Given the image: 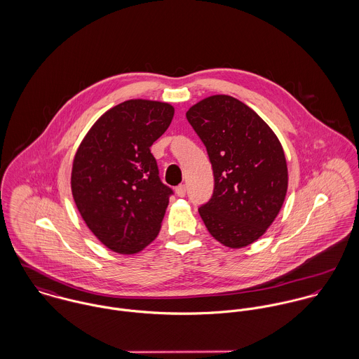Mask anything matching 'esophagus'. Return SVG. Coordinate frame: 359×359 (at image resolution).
I'll return each instance as SVG.
<instances>
[{
	"label": "esophagus",
	"instance_id": "1",
	"mask_svg": "<svg viewBox=\"0 0 359 359\" xmlns=\"http://www.w3.org/2000/svg\"><path fill=\"white\" fill-rule=\"evenodd\" d=\"M175 194L178 198H184L185 194H187V187L185 185H180L175 188Z\"/></svg>",
	"mask_w": 359,
	"mask_h": 359
}]
</instances>
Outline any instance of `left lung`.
I'll return each mask as SVG.
<instances>
[{
    "label": "left lung",
    "mask_w": 359,
    "mask_h": 359,
    "mask_svg": "<svg viewBox=\"0 0 359 359\" xmlns=\"http://www.w3.org/2000/svg\"><path fill=\"white\" fill-rule=\"evenodd\" d=\"M187 118L205 144L214 192L199 214L210 235L229 249L259 239L278 217L287 192V163L272 128L246 103L211 95Z\"/></svg>",
    "instance_id": "8db88e82"
}]
</instances>
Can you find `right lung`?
I'll return each instance as SVG.
<instances>
[{"label": "right lung", "mask_w": 359, "mask_h": 359, "mask_svg": "<svg viewBox=\"0 0 359 359\" xmlns=\"http://www.w3.org/2000/svg\"><path fill=\"white\" fill-rule=\"evenodd\" d=\"M172 117L170 103H118L93 124L74 154L70 187L76 207L114 253L137 255L160 232L171 189L158 178L151 147Z\"/></svg>", "instance_id": "1"}]
</instances>
